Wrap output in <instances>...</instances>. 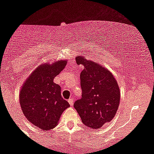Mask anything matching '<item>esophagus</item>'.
Returning a JSON list of instances; mask_svg holds the SVG:
<instances>
[{"instance_id":"obj_1","label":"esophagus","mask_w":154,"mask_h":154,"mask_svg":"<svg viewBox=\"0 0 154 154\" xmlns=\"http://www.w3.org/2000/svg\"><path fill=\"white\" fill-rule=\"evenodd\" d=\"M68 102H69V104L71 105V106H72V105H73V102H74V100H73V97H70L69 99V100H68Z\"/></svg>"}]
</instances>
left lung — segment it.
I'll return each mask as SVG.
<instances>
[{
    "label": "left lung",
    "mask_w": 154,
    "mask_h": 154,
    "mask_svg": "<svg viewBox=\"0 0 154 154\" xmlns=\"http://www.w3.org/2000/svg\"><path fill=\"white\" fill-rule=\"evenodd\" d=\"M84 69L80 75L82 97L74 107L83 123L91 128H101L115 116L120 101L119 88L109 70L82 57L75 58Z\"/></svg>",
    "instance_id": "8db88e82"
}]
</instances>
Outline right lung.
I'll return each mask as SVG.
<instances>
[{
    "label": "right lung",
    "mask_w": 154,
    "mask_h": 154,
    "mask_svg": "<svg viewBox=\"0 0 154 154\" xmlns=\"http://www.w3.org/2000/svg\"><path fill=\"white\" fill-rule=\"evenodd\" d=\"M66 66V61L45 63L36 69L23 85L20 102L23 114L31 123L42 130L54 128L63 112L70 105L61 95L55 76Z\"/></svg>",
    "instance_id": "right-lung-1"
}]
</instances>
